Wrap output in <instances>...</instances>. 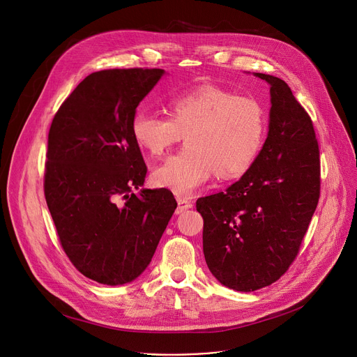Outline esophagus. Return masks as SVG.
I'll return each instance as SVG.
<instances>
[{"instance_id": "obj_1", "label": "esophagus", "mask_w": 357, "mask_h": 357, "mask_svg": "<svg viewBox=\"0 0 357 357\" xmlns=\"http://www.w3.org/2000/svg\"><path fill=\"white\" fill-rule=\"evenodd\" d=\"M178 208H176V213H181L186 209H190L193 206V201H190L189 198H183V197H178Z\"/></svg>"}]
</instances>
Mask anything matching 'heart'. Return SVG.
Here are the masks:
<instances>
[{"mask_svg": "<svg viewBox=\"0 0 357 357\" xmlns=\"http://www.w3.org/2000/svg\"><path fill=\"white\" fill-rule=\"evenodd\" d=\"M169 116L139 108L131 119L135 144L159 156L186 138V148L168 156L153 171V182L188 195L216 172L222 179L245 175L261 155L268 116L250 96L215 85H201L172 95Z\"/></svg>", "mask_w": 357, "mask_h": 357, "instance_id": "heart-1", "label": "heart"}]
</instances>
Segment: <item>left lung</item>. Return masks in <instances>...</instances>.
<instances>
[{
    "instance_id": "1",
    "label": "left lung",
    "mask_w": 357,
    "mask_h": 357,
    "mask_svg": "<svg viewBox=\"0 0 357 357\" xmlns=\"http://www.w3.org/2000/svg\"><path fill=\"white\" fill-rule=\"evenodd\" d=\"M271 85V121L253 167L225 192L197 201L204 255L225 286L252 291L276 282L296 259L320 197V155L313 122L289 85Z\"/></svg>"
}]
</instances>
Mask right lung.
I'll return each mask as SVG.
<instances>
[{
  "label": "right lung",
  "mask_w": 357,
  "mask_h": 357,
  "mask_svg": "<svg viewBox=\"0 0 357 357\" xmlns=\"http://www.w3.org/2000/svg\"><path fill=\"white\" fill-rule=\"evenodd\" d=\"M165 74L114 68L89 74L48 132L44 193L59 243L84 276L123 284L149 265L176 209L167 189H142L146 165L131 134L138 104Z\"/></svg>",
  "instance_id": "1"
}]
</instances>
